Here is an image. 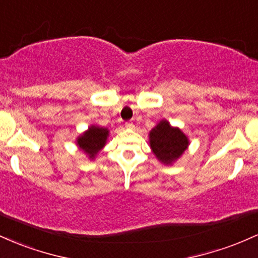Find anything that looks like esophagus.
<instances>
[{
  "label": "esophagus",
  "instance_id": "34e87169",
  "mask_svg": "<svg viewBox=\"0 0 258 258\" xmlns=\"http://www.w3.org/2000/svg\"><path fill=\"white\" fill-rule=\"evenodd\" d=\"M126 128H134V124L133 123H125Z\"/></svg>",
  "mask_w": 258,
  "mask_h": 258
}]
</instances>
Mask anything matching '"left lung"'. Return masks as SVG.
Instances as JSON below:
<instances>
[{
	"mask_svg": "<svg viewBox=\"0 0 258 258\" xmlns=\"http://www.w3.org/2000/svg\"><path fill=\"white\" fill-rule=\"evenodd\" d=\"M187 138L179 129L172 128L167 120H162L150 132V145L156 157L166 164H170L180 157L186 150Z\"/></svg>",
	"mask_w": 258,
	"mask_h": 258,
	"instance_id": "8db88e82",
	"label": "left lung"
}]
</instances>
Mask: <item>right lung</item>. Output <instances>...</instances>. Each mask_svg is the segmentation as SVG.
<instances>
[{"instance_id": "obj_1", "label": "right lung", "mask_w": 258, "mask_h": 258, "mask_svg": "<svg viewBox=\"0 0 258 258\" xmlns=\"http://www.w3.org/2000/svg\"><path fill=\"white\" fill-rule=\"evenodd\" d=\"M107 135H108L107 129L92 125L85 134L78 139V145L80 149L84 150V152L90 156V158H94L95 155L102 149V146H105Z\"/></svg>"}]
</instances>
